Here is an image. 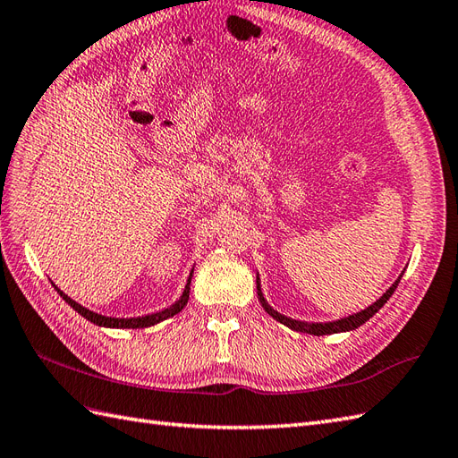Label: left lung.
Returning <instances> with one entry per match:
<instances>
[{
    "label": "left lung",
    "mask_w": 458,
    "mask_h": 458,
    "mask_svg": "<svg viewBox=\"0 0 458 458\" xmlns=\"http://www.w3.org/2000/svg\"><path fill=\"white\" fill-rule=\"evenodd\" d=\"M401 276H403V275H401ZM401 276H398V278L394 280V284H393L389 290H386L385 294H383L377 301L371 303L369 308L361 310V311H358V313H354V315H348V318H344V319L329 321V323H308V321H296V319H290V318H286V315H283V313L275 311L271 306H268L267 300H265V296H263L261 284H259V276H257V296H259V301H261V306L265 308V311H267L268 315H271L273 319H276L278 323H283V325L290 327V329H294V331H298V333H308V335L321 336V335H333V333H344V331H354V329H358L360 325H363V323H366L369 318H373V315L377 313V311L385 306L386 300H389V298L393 296V292L396 290L398 283H401Z\"/></svg>",
    "instance_id": "8db88e82"
}]
</instances>
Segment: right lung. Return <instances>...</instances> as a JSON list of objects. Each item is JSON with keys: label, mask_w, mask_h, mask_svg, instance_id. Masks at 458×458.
Masks as SVG:
<instances>
[{"label": "right lung", "mask_w": 458, "mask_h": 458, "mask_svg": "<svg viewBox=\"0 0 458 458\" xmlns=\"http://www.w3.org/2000/svg\"><path fill=\"white\" fill-rule=\"evenodd\" d=\"M191 276H193V271L190 273V278H187V284H185V288H183V294L180 296L178 301L172 303L170 308L162 310V311H157V313H150V315H143V318H129V319L106 318V315H100V313L90 311V310L81 306V303H77L75 300L69 298L67 294H64V292H62L60 288H57L55 284H54V286H55L57 292H60V296L69 303V306H72L79 315H83V318H85L87 321H90V323H95V325H98V327H110V329H145V327H152V325H157V323H160V321H164V319L174 318L175 313H180V311L185 308L187 300H190Z\"/></svg>", "instance_id": "1"}]
</instances>
